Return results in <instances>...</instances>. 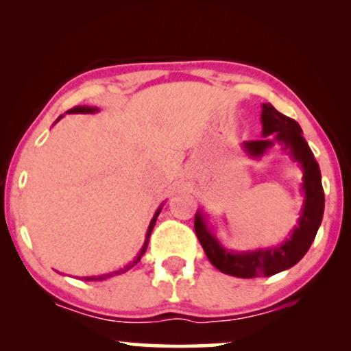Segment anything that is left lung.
Returning <instances> with one entry per match:
<instances>
[{
    "label": "left lung",
    "instance_id": "left-lung-1",
    "mask_svg": "<svg viewBox=\"0 0 351 351\" xmlns=\"http://www.w3.org/2000/svg\"><path fill=\"white\" fill-rule=\"evenodd\" d=\"M262 136L263 138L258 141L244 142V150L252 158H261L276 142L281 143L282 148L304 169V184H302V190L305 193L304 209L297 222L299 225L280 246L243 252H233L223 247L206 223L204 214L201 210L196 213L195 232L209 262L222 273L238 278L271 276L294 267L310 249L324 214V190L321 184L319 166L308 143L302 136V129L297 121L278 112L271 104H263Z\"/></svg>",
    "mask_w": 351,
    "mask_h": 351
}]
</instances>
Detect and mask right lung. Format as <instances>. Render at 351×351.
I'll return each instance as SVG.
<instances>
[{"instance_id":"right-lung-1","label":"right lung","mask_w":351,"mask_h":351,"mask_svg":"<svg viewBox=\"0 0 351 351\" xmlns=\"http://www.w3.org/2000/svg\"><path fill=\"white\" fill-rule=\"evenodd\" d=\"M95 112H99V108H95V107H86V105H78V107H75V108H71V110H69V113H95ZM62 117H59L57 118V121H59ZM160 213H161V206L160 208H158V210L155 213V215H153V219H152V222H150V225H148V230H147V237H145V243H143V246H142V249L141 251H138V254L136 256V258H134V261L129 263V265H126L124 268H119V270H117V271H112V273H107V275H100V276H84V281H102V280H107V278H110V276H114V275H119V273H124V271H128L129 268H132L134 265H136V263L141 261L142 258V256L143 254H145V251H147V246H148V239H150V234H152V230H153V227H155V223H156V219H158V215H160Z\"/></svg>"}]
</instances>
